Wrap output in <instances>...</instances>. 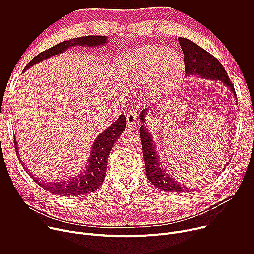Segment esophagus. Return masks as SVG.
Segmentation results:
<instances>
[{"mask_svg":"<svg viewBox=\"0 0 254 254\" xmlns=\"http://www.w3.org/2000/svg\"><path fill=\"white\" fill-rule=\"evenodd\" d=\"M126 118H127V125H129V126H134V125H136L137 118H136V115L134 114V112L128 111V112L126 114Z\"/></svg>","mask_w":254,"mask_h":254,"instance_id":"obj_1","label":"esophagus"}]
</instances>
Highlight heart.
I'll list each match as a JSON object with an SVG mask.
<instances>
[{
    "instance_id": "b5f03b06",
    "label": "heart",
    "mask_w": 254,
    "mask_h": 254,
    "mask_svg": "<svg viewBox=\"0 0 254 254\" xmlns=\"http://www.w3.org/2000/svg\"><path fill=\"white\" fill-rule=\"evenodd\" d=\"M132 77L141 86L148 87L151 96L166 94L184 70V60L169 47L148 45L131 53Z\"/></svg>"
}]
</instances>
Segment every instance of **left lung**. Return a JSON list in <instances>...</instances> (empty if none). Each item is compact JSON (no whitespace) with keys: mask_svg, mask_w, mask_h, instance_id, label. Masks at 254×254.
<instances>
[{"mask_svg":"<svg viewBox=\"0 0 254 254\" xmlns=\"http://www.w3.org/2000/svg\"><path fill=\"white\" fill-rule=\"evenodd\" d=\"M178 42L180 43L184 54V63H185V72L186 76H199L201 78L210 79V80H218L233 93L234 99L237 101V96L234 90V86L230 81L226 71L219 60L211 55L209 52L201 48L199 45L193 41L179 37ZM150 112V108L147 107L142 110L139 114L140 123H146V117ZM140 140L142 153L146 163V174L150 182L157 188L176 193H188L193 192L192 189L187 188L184 184H181L176 179L170 175L166 169L161 165L159 156L157 154L156 146L154 138L150 130L144 125H141L139 128ZM229 164H225V167Z\"/></svg>","mask_w":254,"mask_h":254,"instance_id":"8db88e82","label":"left lung"}]
</instances>
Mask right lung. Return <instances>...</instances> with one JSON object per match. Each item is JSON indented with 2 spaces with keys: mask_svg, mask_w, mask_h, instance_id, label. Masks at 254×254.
<instances>
[{
  "mask_svg": "<svg viewBox=\"0 0 254 254\" xmlns=\"http://www.w3.org/2000/svg\"><path fill=\"white\" fill-rule=\"evenodd\" d=\"M107 43V39L105 36H85V37H79L70 39L67 41H63L43 52L35 56L24 68L23 71H26L36 63H38L44 59L50 58L52 56L58 55L59 53H63L67 49L75 46L82 47H97ZM126 117L124 115L120 116L119 119L108 127L104 131H102L93 141L92 147L90 149V154L88 157V162L86 163L83 171H81L77 176L68 177L64 180H56L53 182H47L42 181L40 178H36L24 162L20 160L25 171L31 176L34 182L41 186L44 190L58 196H80L86 195L88 193L96 190L103 182L105 177L107 158L110 155L114 143L119 139L121 134L126 128ZM15 149L18 153V143L15 139ZM20 159V158H19Z\"/></svg>",
  "mask_w": 254,
  "mask_h": 254,
  "instance_id": "1",
  "label": "right lung"
}]
</instances>
